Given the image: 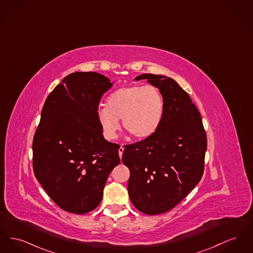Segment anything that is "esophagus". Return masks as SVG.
Wrapping results in <instances>:
<instances>
[{"mask_svg": "<svg viewBox=\"0 0 253 253\" xmlns=\"http://www.w3.org/2000/svg\"><path fill=\"white\" fill-rule=\"evenodd\" d=\"M123 151H124V148L122 147V146H120L119 148V157H120V159L122 158V155H123Z\"/></svg>", "mask_w": 253, "mask_h": 253, "instance_id": "obj_1", "label": "esophagus"}]
</instances>
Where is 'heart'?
<instances>
[{
    "mask_svg": "<svg viewBox=\"0 0 253 253\" xmlns=\"http://www.w3.org/2000/svg\"><path fill=\"white\" fill-rule=\"evenodd\" d=\"M165 103L160 89L154 86L132 85L114 90L99 107L96 118L108 140L117 137L122 119L125 130L135 138L145 139L155 134L164 117Z\"/></svg>",
    "mask_w": 253,
    "mask_h": 253,
    "instance_id": "obj_1",
    "label": "heart"
}]
</instances>
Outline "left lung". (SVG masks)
<instances>
[{
  "label": "left lung",
  "mask_w": 253,
  "mask_h": 253,
  "mask_svg": "<svg viewBox=\"0 0 253 253\" xmlns=\"http://www.w3.org/2000/svg\"><path fill=\"white\" fill-rule=\"evenodd\" d=\"M142 79L162 92L164 119L152 136L125 146L122 163L130 170L134 208L157 215L176 207L201 180L208 141L200 112L177 81L151 74L134 78Z\"/></svg>",
  "instance_id": "8db88e82"
}]
</instances>
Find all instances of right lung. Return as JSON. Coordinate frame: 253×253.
<instances>
[{"instance_id":"add662e5","label":"right lung","mask_w":253,"mask_h":253,"mask_svg":"<svg viewBox=\"0 0 253 253\" xmlns=\"http://www.w3.org/2000/svg\"><path fill=\"white\" fill-rule=\"evenodd\" d=\"M113 86L94 72L66 76L48 94L34 134L33 171L60 208L85 214L97 208L118 144L107 141L96 118L101 96Z\"/></svg>"}]
</instances>
